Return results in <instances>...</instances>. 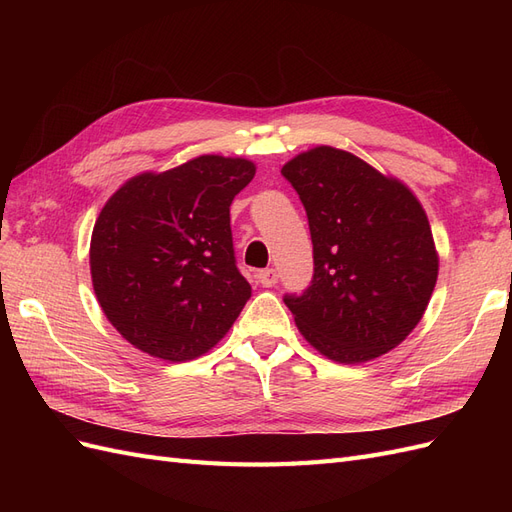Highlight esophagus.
Here are the masks:
<instances>
[{"label": "esophagus", "instance_id": "esophagus-1", "mask_svg": "<svg viewBox=\"0 0 512 512\" xmlns=\"http://www.w3.org/2000/svg\"><path fill=\"white\" fill-rule=\"evenodd\" d=\"M258 282L265 286V288H271L277 284V271L275 269H265L258 273Z\"/></svg>", "mask_w": 512, "mask_h": 512}]
</instances>
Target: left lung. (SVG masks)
Returning <instances> with one entry per match:
<instances>
[{"instance_id": "left-lung-1", "label": "left lung", "mask_w": 512, "mask_h": 512, "mask_svg": "<svg viewBox=\"0 0 512 512\" xmlns=\"http://www.w3.org/2000/svg\"><path fill=\"white\" fill-rule=\"evenodd\" d=\"M314 245V277L284 303L301 335L337 363H365L421 322L438 280L427 215L404 183L361 158L316 147L284 164Z\"/></svg>"}]
</instances>
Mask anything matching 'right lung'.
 <instances>
[{
  "instance_id": "add662e5",
  "label": "right lung",
  "mask_w": 512,
  "mask_h": 512,
  "mask_svg": "<svg viewBox=\"0 0 512 512\" xmlns=\"http://www.w3.org/2000/svg\"><path fill=\"white\" fill-rule=\"evenodd\" d=\"M256 175L243 158L200 156L132 177L91 232V282L123 339L164 361H192L228 333L252 297L237 269L230 205Z\"/></svg>"
}]
</instances>
